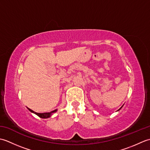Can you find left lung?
<instances>
[{"label": "left lung", "instance_id": "1", "mask_svg": "<svg viewBox=\"0 0 150 150\" xmlns=\"http://www.w3.org/2000/svg\"><path fill=\"white\" fill-rule=\"evenodd\" d=\"M121 108H122V107H121ZM120 109H119V110H120Z\"/></svg>", "mask_w": 150, "mask_h": 150}]
</instances>
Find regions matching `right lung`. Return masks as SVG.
I'll return each mask as SVG.
<instances>
[{"label": "right lung", "instance_id": "add662e5", "mask_svg": "<svg viewBox=\"0 0 150 150\" xmlns=\"http://www.w3.org/2000/svg\"><path fill=\"white\" fill-rule=\"evenodd\" d=\"M28 110H29L31 111V112L34 113L35 114H36L37 115H38L39 117L42 118V119H46V118L50 117L51 115H52V113L55 112V111H57V110H54V111H52V112H50V113H40L35 112V111H33V110H31V109H30V108H28Z\"/></svg>", "mask_w": 150, "mask_h": 150}]
</instances>
